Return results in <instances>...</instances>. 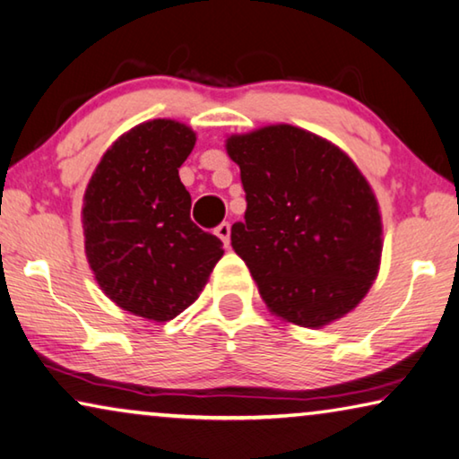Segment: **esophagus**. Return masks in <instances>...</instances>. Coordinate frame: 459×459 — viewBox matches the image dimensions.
I'll use <instances>...</instances> for the list:
<instances>
[{"mask_svg":"<svg viewBox=\"0 0 459 459\" xmlns=\"http://www.w3.org/2000/svg\"><path fill=\"white\" fill-rule=\"evenodd\" d=\"M216 237L221 238L224 245H229L230 243V224L229 222L218 224V227H216Z\"/></svg>","mask_w":459,"mask_h":459,"instance_id":"1","label":"esophagus"}]
</instances>
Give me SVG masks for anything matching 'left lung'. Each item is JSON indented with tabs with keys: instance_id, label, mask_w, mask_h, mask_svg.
Returning a JSON list of instances; mask_svg holds the SVG:
<instances>
[{
	"instance_id": "8db88e82",
	"label": "left lung",
	"mask_w": 459,
	"mask_h": 459,
	"mask_svg": "<svg viewBox=\"0 0 459 459\" xmlns=\"http://www.w3.org/2000/svg\"><path fill=\"white\" fill-rule=\"evenodd\" d=\"M247 212L230 229L272 315L307 329L343 318L380 272L382 214L345 151L292 125L227 138Z\"/></svg>"
}]
</instances>
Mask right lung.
<instances>
[{
  "label": "right lung",
  "instance_id": "add662e5",
  "mask_svg": "<svg viewBox=\"0 0 459 459\" xmlns=\"http://www.w3.org/2000/svg\"><path fill=\"white\" fill-rule=\"evenodd\" d=\"M195 133L155 118L116 138L85 187V257L101 292L136 316L167 323L198 300L222 241L195 227L179 167Z\"/></svg>",
  "mask_w": 459,
  "mask_h": 459
}]
</instances>
